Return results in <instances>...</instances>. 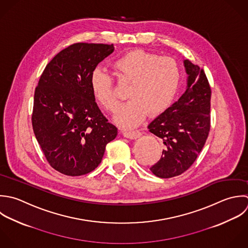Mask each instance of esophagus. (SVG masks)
Returning <instances> with one entry per match:
<instances>
[{"label":"esophagus","mask_w":248,"mask_h":248,"mask_svg":"<svg viewBox=\"0 0 248 248\" xmlns=\"http://www.w3.org/2000/svg\"><path fill=\"white\" fill-rule=\"evenodd\" d=\"M142 135L141 131L139 130H128V131H124V136L128 138V139H137Z\"/></svg>","instance_id":"34e87169"}]
</instances>
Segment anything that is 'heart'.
Returning a JSON list of instances; mask_svg holds the SVG:
<instances>
[{
  "label": "heart",
  "mask_w": 248,
  "mask_h": 248,
  "mask_svg": "<svg viewBox=\"0 0 248 248\" xmlns=\"http://www.w3.org/2000/svg\"><path fill=\"white\" fill-rule=\"evenodd\" d=\"M113 66L121 81L130 83L127 95L131 99L121 107L115 118L124 127L138 125L148 113L164 111L176 95L181 70L173 58L133 50L118 58ZM90 85L99 104L109 112H116L119 97L112 75L97 66L91 73Z\"/></svg>",
  "instance_id": "obj_1"
}]
</instances>
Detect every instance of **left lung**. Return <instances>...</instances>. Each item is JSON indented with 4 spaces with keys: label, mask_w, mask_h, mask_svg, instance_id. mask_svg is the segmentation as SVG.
<instances>
[{
    "label": "left lung",
    "mask_w": 248,
    "mask_h": 248,
    "mask_svg": "<svg viewBox=\"0 0 248 248\" xmlns=\"http://www.w3.org/2000/svg\"><path fill=\"white\" fill-rule=\"evenodd\" d=\"M184 63L187 73L186 92L148 125L165 145L160 159L150 168L161 179L179 176L194 163L211 128L212 91L207 76L189 60Z\"/></svg>",
    "instance_id": "1"
}]
</instances>
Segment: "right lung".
<instances>
[{
	"instance_id": "obj_1",
	"label": "right lung",
	"mask_w": 248,
	"mask_h": 248,
	"mask_svg": "<svg viewBox=\"0 0 248 248\" xmlns=\"http://www.w3.org/2000/svg\"><path fill=\"white\" fill-rule=\"evenodd\" d=\"M113 51V44L69 45L46 65L35 88L32 129L51 167L63 175L94 170L118 134L99 110L90 85L92 71Z\"/></svg>"
}]
</instances>
